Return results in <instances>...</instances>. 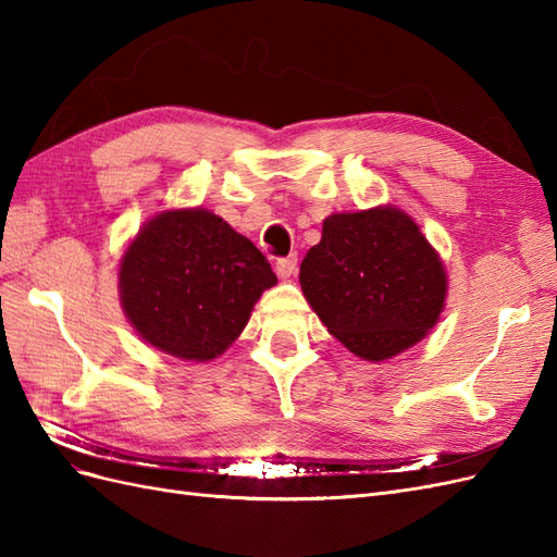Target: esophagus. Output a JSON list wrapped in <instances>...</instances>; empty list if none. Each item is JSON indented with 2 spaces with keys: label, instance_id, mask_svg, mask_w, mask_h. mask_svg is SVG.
Wrapping results in <instances>:
<instances>
[{
  "label": "esophagus",
  "instance_id": "34e87169",
  "mask_svg": "<svg viewBox=\"0 0 557 557\" xmlns=\"http://www.w3.org/2000/svg\"><path fill=\"white\" fill-rule=\"evenodd\" d=\"M297 272V256H288L276 260V274L281 278H290Z\"/></svg>",
  "mask_w": 557,
  "mask_h": 557
}]
</instances>
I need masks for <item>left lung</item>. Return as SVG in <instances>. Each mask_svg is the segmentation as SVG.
<instances>
[{
    "instance_id": "1",
    "label": "left lung",
    "mask_w": 557,
    "mask_h": 557,
    "mask_svg": "<svg viewBox=\"0 0 557 557\" xmlns=\"http://www.w3.org/2000/svg\"><path fill=\"white\" fill-rule=\"evenodd\" d=\"M311 309L350 352L381 362L436 325L446 269L411 218L395 207L332 213L299 267Z\"/></svg>"
}]
</instances>
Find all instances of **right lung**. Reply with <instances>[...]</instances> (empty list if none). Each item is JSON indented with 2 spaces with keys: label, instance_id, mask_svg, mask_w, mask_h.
<instances>
[{
  "label": "right lung",
  "instance_id": "add662e5",
  "mask_svg": "<svg viewBox=\"0 0 557 557\" xmlns=\"http://www.w3.org/2000/svg\"><path fill=\"white\" fill-rule=\"evenodd\" d=\"M272 285L262 252L199 207L150 218L117 272L123 311L141 339L193 362L221 356Z\"/></svg>",
  "mask_w": 557,
  "mask_h": 557
}]
</instances>
